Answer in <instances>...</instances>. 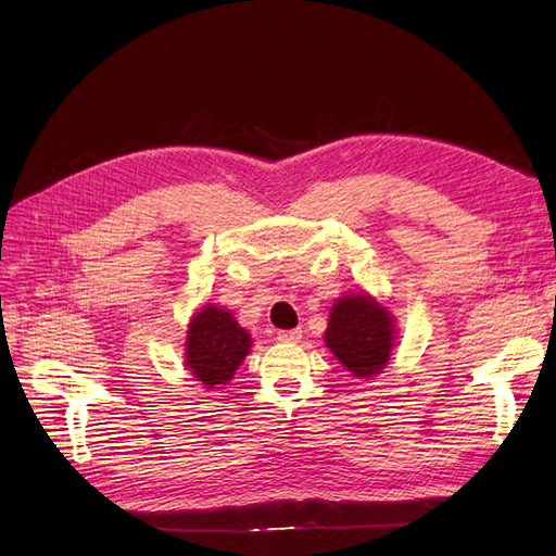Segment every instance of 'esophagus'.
Here are the masks:
<instances>
[{"instance_id":"34e87169","label":"esophagus","mask_w":556,"mask_h":556,"mask_svg":"<svg viewBox=\"0 0 556 556\" xmlns=\"http://www.w3.org/2000/svg\"><path fill=\"white\" fill-rule=\"evenodd\" d=\"M278 341H280V343H299V341H301V331H299V329L278 331Z\"/></svg>"}]
</instances>
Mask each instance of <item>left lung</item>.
Segmentation results:
<instances>
[{"label": "left lung", "mask_w": 556, "mask_h": 556, "mask_svg": "<svg viewBox=\"0 0 556 556\" xmlns=\"http://www.w3.org/2000/svg\"><path fill=\"white\" fill-rule=\"evenodd\" d=\"M325 345L359 380L380 376L396 345V319L382 301L366 290L333 301L325 331Z\"/></svg>", "instance_id": "1"}]
</instances>
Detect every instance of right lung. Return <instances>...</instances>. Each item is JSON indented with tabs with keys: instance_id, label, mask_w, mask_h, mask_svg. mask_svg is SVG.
<instances>
[{
	"instance_id": "add662e5",
	"label": "right lung",
	"mask_w": 556,
	"mask_h": 556,
	"mask_svg": "<svg viewBox=\"0 0 556 556\" xmlns=\"http://www.w3.org/2000/svg\"><path fill=\"white\" fill-rule=\"evenodd\" d=\"M252 348V336L231 311L204 304L188 323L185 336V368L190 376L215 392L227 384Z\"/></svg>"
}]
</instances>
